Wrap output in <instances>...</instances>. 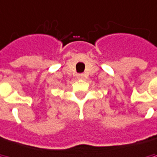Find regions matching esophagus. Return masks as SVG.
<instances>
[{
    "label": "esophagus",
    "mask_w": 157,
    "mask_h": 157,
    "mask_svg": "<svg viewBox=\"0 0 157 157\" xmlns=\"http://www.w3.org/2000/svg\"><path fill=\"white\" fill-rule=\"evenodd\" d=\"M83 78H84V75H83V74H78V79H82Z\"/></svg>",
    "instance_id": "34e87169"
}]
</instances>
